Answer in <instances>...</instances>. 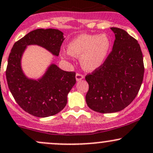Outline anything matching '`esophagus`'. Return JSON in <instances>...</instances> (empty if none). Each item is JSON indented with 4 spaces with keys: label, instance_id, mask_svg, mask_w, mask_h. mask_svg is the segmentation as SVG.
<instances>
[{
    "label": "esophagus",
    "instance_id": "esophagus-1",
    "mask_svg": "<svg viewBox=\"0 0 153 153\" xmlns=\"http://www.w3.org/2000/svg\"><path fill=\"white\" fill-rule=\"evenodd\" d=\"M75 78H76L77 81H80V80H83V78H84V77H83V75H81V74L77 73L76 75H75Z\"/></svg>",
    "mask_w": 153,
    "mask_h": 153
}]
</instances>
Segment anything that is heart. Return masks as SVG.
I'll list each match as a JSON object with an SVG mask.
<instances>
[{
	"mask_svg": "<svg viewBox=\"0 0 153 153\" xmlns=\"http://www.w3.org/2000/svg\"><path fill=\"white\" fill-rule=\"evenodd\" d=\"M67 48L68 52L61 53L62 58L69 59L70 55L80 57L82 68L93 72L106 62L111 49V40L106 34H82L70 41Z\"/></svg>",
	"mask_w": 153,
	"mask_h": 153,
	"instance_id": "1",
	"label": "heart"
}]
</instances>
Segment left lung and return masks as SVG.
Masks as SVG:
<instances>
[{
	"label": "left lung",
	"instance_id": "1",
	"mask_svg": "<svg viewBox=\"0 0 153 153\" xmlns=\"http://www.w3.org/2000/svg\"><path fill=\"white\" fill-rule=\"evenodd\" d=\"M110 29L115 40L106 62L86 75L87 105L100 113L120 111L137 97L143 81V56L138 42L125 30Z\"/></svg>",
	"mask_w": 153,
	"mask_h": 153
}]
</instances>
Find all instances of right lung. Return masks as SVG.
Segmentation results:
<instances>
[{"instance_id": "1", "label": "right lung", "mask_w": 153, "mask_h": 153, "mask_svg": "<svg viewBox=\"0 0 153 153\" xmlns=\"http://www.w3.org/2000/svg\"><path fill=\"white\" fill-rule=\"evenodd\" d=\"M64 33L56 29H37L14 43L8 59L6 79L14 100L25 112L39 117L56 115L65 108L68 93L76 83L75 73L51 63L38 79L29 78L22 66L28 46L36 45L58 56Z\"/></svg>"}]
</instances>
